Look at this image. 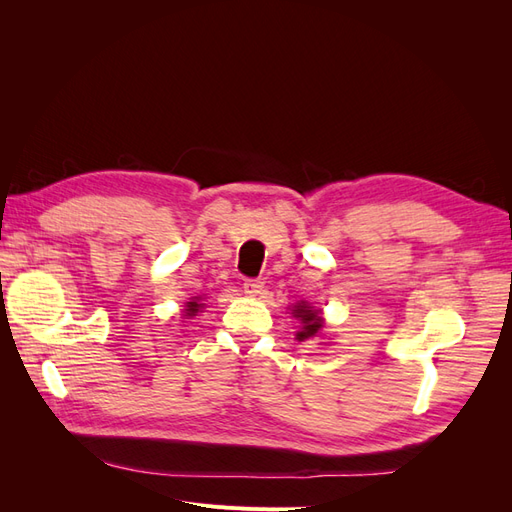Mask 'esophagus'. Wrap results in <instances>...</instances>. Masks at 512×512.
I'll return each instance as SVG.
<instances>
[{
	"mask_svg": "<svg viewBox=\"0 0 512 512\" xmlns=\"http://www.w3.org/2000/svg\"><path fill=\"white\" fill-rule=\"evenodd\" d=\"M243 290H245V294H250V297H258V294H262V290H265V282H262V280H245Z\"/></svg>",
	"mask_w": 512,
	"mask_h": 512,
	"instance_id": "34e87169",
	"label": "esophagus"
}]
</instances>
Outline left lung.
<instances>
[{
  "mask_svg": "<svg viewBox=\"0 0 512 512\" xmlns=\"http://www.w3.org/2000/svg\"><path fill=\"white\" fill-rule=\"evenodd\" d=\"M292 314L297 316V318H301V322H303V331H299V333H297V339H299V342H305V339L314 337V335L322 329V320H320L318 312H314L312 307H307V305H297V307L292 309Z\"/></svg>",
  "mask_w": 512,
  "mask_h": 512,
  "instance_id": "1",
  "label": "left lung"
}]
</instances>
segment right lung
Listing matches in <instances>:
<instances>
[{
  "label": "right lung",
  "instance_id": "add662e5",
  "mask_svg": "<svg viewBox=\"0 0 512 512\" xmlns=\"http://www.w3.org/2000/svg\"><path fill=\"white\" fill-rule=\"evenodd\" d=\"M200 307H203V303H196V301H190L188 303V309H185V314H188V316H196V312H198V309Z\"/></svg>",
  "mask_w": 512,
  "mask_h": 512
}]
</instances>
